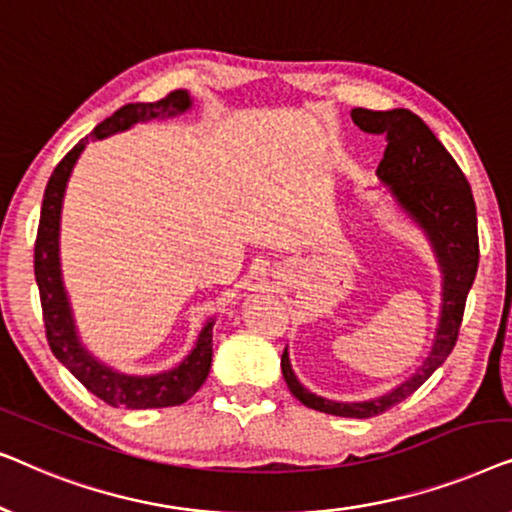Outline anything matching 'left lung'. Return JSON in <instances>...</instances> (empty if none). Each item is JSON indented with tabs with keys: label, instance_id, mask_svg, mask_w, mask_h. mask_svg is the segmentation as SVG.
I'll return each mask as SVG.
<instances>
[{
	"label": "left lung",
	"instance_id": "1",
	"mask_svg": "<svg viewBox=\"0 0 512 512\" xmlns=\"http://www.w3.org/2000/svg\"><path fill=\"white\" fill-rule=\"evenodd\" d=\"M352 121L363 132L387 137V149L377 165V177L384 186H389L398 207L424 230L438 258L443 272V307H440L436 340L422 368L410 380L398 384L389 394L361 403L328 401L307 391L293 375L286 349L282 354V373L291 394L307 408L338 417L368 419L382 415L384 410L415 394L433 375V370L443 366L450 356L459 338L468 291L478 272L480 244L471 186L422 118L408 109L373 111L359 107L352 109Z\"/></svg>",
	"mask_w": 512,
	"mask_h": 512
}]
</instances>
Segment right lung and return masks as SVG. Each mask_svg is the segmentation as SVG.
<instances>
[{
    "mask_svg": "<svg viewBox=\"0 0 512 512\" xmlns=\"http://www.w3.org/2000/svg\"><path fill=\"white\" fill-rule=\"evenodd\" d=\"M191 97L186 90H172L158 102H137L125 104L97 125L90 132L93 139H104L114 132L128 130L130 125L139 121H151L158 116H177L191 109ZM90 137L81 139L65 158L55 167L51 179L46 184L44 202H41V219L37 230V242H34V277H37L41 310H44L46 338L62 366L69 368L76 380L86 387L90 394L102 398L104 403L114 408L128 410H146V408H170L181 405L191 398L195 391L207 380L209 368H212V328L214 319H209L198 335V342L191 354L179 363L177 368L165 370L158 375H123L104 366L81 345L79 333H76L72 307L62 284L60 270V212L65 188L81 151L86 149Z\"/></svg>",
    "mask_w": 512,
    "mask_h": 512,
    "instance_id": "add662e5",
    "label": "right lung"
}]
</instances>
